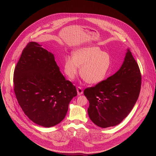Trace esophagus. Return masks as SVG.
I'll list each match as a JSON object with an SVG mask.
<instances>
[{"label":"esophagus","instance_id":"1","mask_svg":"<svg viewBox=\"0 0 156 156\" xmlns=\"http://www.w3.org/2000/svg\"><path fill=\"white\" fill-rule=\"evenodd\" d=\"M76 91H77V94H78V95H79V96L83 94V91L82 88H81V87H79V86L77 87Z\"/></svg>","mask_w":156,"mask_h":156}]
</instances>
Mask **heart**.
<instances>
[{"label":"heart","instance_id":"b5f03b06","mask_svg":"<svg viewBox=\"0 0 156 156\" xmlns=\"http://www.w3.org/2000/svg\"><path fill=\"white\" fill-rule=\"evenodd\" d=\"M110 56L98 47L90 46L74 51L72 56H66L63 69L70 80L75 79L79 68L81 77L89 84H98L106 77L110 66Z\"/></svg>","mask_w":156,"mask_h":156}]
</instances>
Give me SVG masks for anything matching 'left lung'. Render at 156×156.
Here are the masks:
<instances>
[{
    "label": "left lung",
    "instance_id": "left-lung-1",
    "mask_svg": "<svg viewBox=\"0 0 156 156\" xmlns=\"http://www.w3.org/2000/svg\"><path fill=\"white\" fill-rule=\"evenodd\" d=\"M141 85L138 65L127 49L121 67L114 75L84 91L90 102L87 108L90 119L104 128L119 125L136 102Z\"/></svg>",
    "mask_w": 156,
    "mask_h": 156
}]
</instances>
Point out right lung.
Segmentation results:
<instances>
[{
    "label": "right lung",
    "instance_id": "obj_1",
    "mask_svg": "<svg viewBox=\"0 0 156 156\" xmlns=\"http://www.w3.org/2000/svg\"><path fill=\"white\" fill-rule=\"evenodd\" d=\"M36 42L23 49L13 74L19 105L34 123L49 128L65 118L76 89L66 80L54 55Z\"/></svg>",
    "mask_w": 156,
    "mask_h": 156
}]
</instances>
